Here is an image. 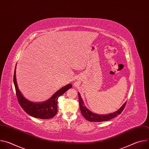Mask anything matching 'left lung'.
I'll use <instances>...</instances> for the list:
<instances>
[{
    "label": "left lung",
    "mask_w": 149,
    "mask_h": 149,
    "mask_svg": "<svg viewBox=\"0 0 149 149\" xmlns=\"http://www.w3.org/2000/svg\"><path fill=\"white\" fill-rule=\"evenodd\" d=\"M78 98H79V108H80V110L82 115L87 120L91 122H101V121H108L110 119H112L117 117L118 114H120L121 113L126 104V102H125L121 106V108L116 112L109 114L107 115H100V114H97L91 112L86 107V106L84 105V102L81 97L79 93H78Z\"/></svg>",
    "instance_id": "obj_1"
}]
</instances>
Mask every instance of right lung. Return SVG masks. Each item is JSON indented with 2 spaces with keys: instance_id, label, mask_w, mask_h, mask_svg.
<instances>
[{
  "instance_id": "add662e5",
  "label": "right lung",
  "mask_w": 149,
  "mask_h": 149,
  "mask_svg": "<svg viewBox=\"0 0 149 149\" xmlns=\"http://www.w3.org/2000/svg\"><path fill=\"white\" fill-rule=\"evenodd\" d=\"M13 82L18 102L24 110L29 115L40 119H49L54 117L58 111V97L72 88V84H68L57 91L49 100L42 102H33L25 98L19 91L16 78V67L14 71Z\"/></svg>"
}]
</instances>
